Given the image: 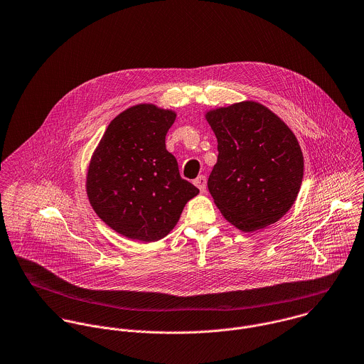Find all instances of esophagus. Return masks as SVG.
I'll use <instances>...</instances> for the list:
<instances>
[{"label":"esophagus","instance_id":"obj_1","mask_svg":"<svg viewBox=\"0 0 364 364\" xmlns=\"http://www.w3.org/2000/svg\"><path fill=\"white\" fill-rule=\"evenodd\" d=\"M206 182H208V179H206L205 175H200V176H198V178L193 181V183L199 188V191H200L202 193L206 192Z\"/></svg>","mask_w":364,"mask_h":364}]
</instances>
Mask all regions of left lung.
<instances>
[{
    "label": "left lung",
    "instance_id": "8db88e82",
    "mask_svg": "<svg viewBox=\"0 0 364 364\" xmlns=\"http://www.w3.org/2000/svg\"><path fill=\"white\" fill-rule=\"evenodd\" d=\"M217 162L208 188L224 218L244 232L279 221L294 205L304 156L290 127L255 101L210 109Z\"/></svg>",
    "mask_w": 364,
    "mask_h": 364
}]
</instances>
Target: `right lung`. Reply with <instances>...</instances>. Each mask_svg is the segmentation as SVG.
<instances>
[{
  "label": "right lung",
  "mask_w": 364,
  "mask_h": 364,
  "mask_svg": "<svg viewBox=\"0 0 364 364\" xmlns=\"http://www.w3.org/2000/svg\"><path fill=\"white\" fill-rule=\"evenodd\" d=\"M176 112L139 104L119 113L105 130L87 169L91 208L117 234L156 242L176 225L199 189L179 175L165 136Z\"/></svg>",
  "instance_id": "right-lung-1"
}]
</instances>
